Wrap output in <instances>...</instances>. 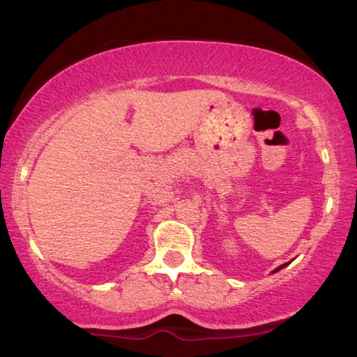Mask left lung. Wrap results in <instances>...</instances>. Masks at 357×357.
Returning a JSON list of instances; mask_svg holds the SVG:
<instances>
[{"mask_svg":"<svg viewBox=\"0 0 357 357\" xmlns=\"http://www.w3.org/2000/svg\"><path fill=\"white\" fill-rule=\"evenodd\" d=\"M285 265H287V264H285ZM285 265H282V267H278V268H277V270H280V268H284V267H285ZM277 270H275V272H277Z\"/></svg>","mask_w":357,"mask_h":357,"instance_id":"1","label":"left lung"}]
</instances>
